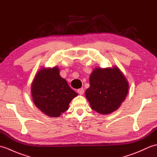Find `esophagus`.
I'll return each instance as SVG.
<instances>
[{"label":"esophagus","mask_w":157,"mask_h":157,"mask_svg":"<svg viewBox=\"0 0 157 157\" xmlns=\"http://www.w3.org/2000/svg\"><path fill=\"white\" fill-rule=\"evenodd\" d=\"M78 92L79 93V94L82 95V94L84 93V88H82L78 89Z\"/></svg>","instance_id":"1"}]
</instances>
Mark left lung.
Returning a JSON list of instances; mask_svg holds the SVG:
<instances>
[{"label": "left lung", "instance_id": "left-lung-1", "mask_svg": "<svg viewBox=\"0 0 157 157\" xmlns=\"http://www.w3.org/2000/svg\"><path fill=\"white\" fill-rule=\"evenodd\" d=\"M128 89V82L117 67L95 68L90 76V87L85 94L92 109L106 115L119 108Z\"/></svg>", "mask_w": 157, "mask_h": 157}]
</instances>
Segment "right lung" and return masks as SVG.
Masks as SVG:
<instances>
[{
  "instance_id": "add662e5",
  "label": "right lung",
  "mask_w": 157,
  "mask_h": 157,
  "mask_svg": "<svg viewBox=\"0 0 157 157\" xmlns=\"http://www.w3.org/2000/svg\"><path fill=\"white\" fill-rule=\"evenodd\" d=\"M31 93L36 107L51 117H58L66 111L78 96L60 75L58 67L40 69L32 83Z\"/></svg>"
}]
</instances>
